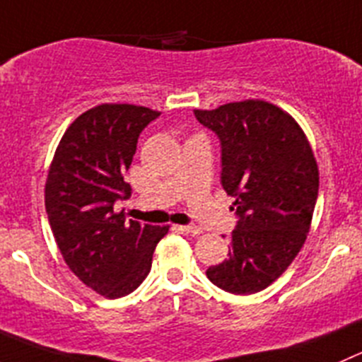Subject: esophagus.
Instances as JSON below:
<instances>
[{
    "mask_svg": "<svg viewBox=\"0 0 362 362\" xmlns=\"http://www.w3.org/2000/svg\"><path fill=\"white\" fill-rule=\"evenodd\" d=\"M179 229L183 230V233H187V235H199L201 233V227L195 226V223H187V226H181Z\"/></svg>",
    "mask_w": 362,
    "mask_h": 362,
    "instance_id": "34e87169",
    "label": "esophagus"
}]
</instances>
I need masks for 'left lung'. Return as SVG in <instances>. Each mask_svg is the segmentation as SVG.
<instances>
[{"label": "left lung", "mask_w": 362, "mask_h": 362, "mask_svg": "<svg viewBox=\"0 0 362 362\" xmlns=\"http://www.w3.org/2000/svg\"><path fill=\"white\" fill-rule=\"evenodd\" d=\"M220 140V183L235 197L236 226L227 259L206 270L223 291L264 290L305 242L318 199V167L297 122L264 101L195 110Z\"/></svg>", "instance_id": "8db88e82"}]
</instances>
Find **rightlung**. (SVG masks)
<instances>
[{
	"label": "right lung",
	"mask_w": 362,
	"mask_h": 362,
	"mask_svg": "<svg viewBox=\"0 0 362 362\" xmlns=\"http://www.w3.org/2000/svg\"><path fill=\"white\" fill-rule=\"evenodd\" d=\"M160 113L135 105H101L69 126L46 181V213L65 263L108 298L132 293L147 277L168 227L113 211L132 187L124 181L140 133Z\"/></svg>",
	"instance_id": "right-lung-1"
}]
</instances>
